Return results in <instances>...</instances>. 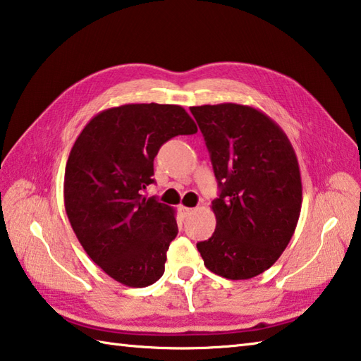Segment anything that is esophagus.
Wrapping results in <instances>:
<instances>
[{"instance_id": "obj_1", "label": "esophagus", "mask_w": 361, "mask_h": 361, "mask_svg": "<svg viewBox=\"0 0 361 361\" xmlns=\"http://www.w3.org/2000/svg\"><path fill=\"white\" fill-rule=\"evenodd\" d=\"M193 210H195V209L183 207V205H180V207H179V212H180V215H182L183 218H187L188 215H191V213H193Z\"/></svg>"}]
</instances>
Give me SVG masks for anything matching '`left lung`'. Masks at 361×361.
Wrapping results in <instances>:
<instances>
[{"label": "left lung", "mask_w": 361, "mask_h": 361, "mask_svg": "<svg viewBox=\"0 0 361 361\" xmlns=\"http://www.w3.org/2000/svg\"><path fill=\"white\" fill-rule=\"evenodd\" d=\"M218 180L216 229L196 245L212 273L232 281L273 267L296 229L302 183L296 154L267 115L240 104L190 107Z\"/></svg>", "instance_id": "obj_1"}]
</instances>
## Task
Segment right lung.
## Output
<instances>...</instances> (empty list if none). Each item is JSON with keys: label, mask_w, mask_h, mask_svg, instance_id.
I'll return each instance as SVG.
<instances>
[{"label": "right lung", "mask_w": 361, "mask_h": 361, "mask_svg": "<svg viewBox=\"0 0 361 361\" xmlns=\"http://www.w3.org/2000/svg\"><path fill=\"white\" fill-rule=\"evenodd\" d=\"M180 106L126 104L104 110L80 132L65 168V210L88 257L116 282L152 285L165 273L179 229L173 209L146 200L161 145L196 134Z\"/></svg>", "instance_id": "right-lung-1"}]
</instances>
